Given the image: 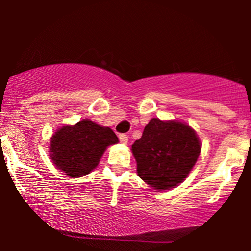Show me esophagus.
Listing matches in <instances>:
<instances>
[{
  "mask_svg": "<svg viewBox=\"0 0 251 251\" xmlns=\"http://www.w3.org/2000/svg\"><path fill=\"white\" fill-rule=\"evenodd\" d=\"M119 140H120V143L127 144L128 143V137L126 134H119Z\"/></svg>",
  "mask_w": 251,
  "mask_h": 251,
  "instance_id": "34e87169",
  "label": "esophagus"
}]
</instances>
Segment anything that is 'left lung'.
Returning a JSON list of instances; mask_svg holds the SVG:
<instances>
[{
    "label": "left lung",
    "mask_w": 251,
    "mask_h": 251,
    "mask_svg": "<svg viewBox=\"0 0 251 251\" xmlns=\"http://www.w3.org/2000/svg\"><path fill=\"white\" fill-rule=\"evenodd\" d=\"M201 140L185 123L153 118L132 145L137 174L155 190L176 188L188 177L201 153Z\"/></svg>",
    "instance_id": "1"
}]
</instances>
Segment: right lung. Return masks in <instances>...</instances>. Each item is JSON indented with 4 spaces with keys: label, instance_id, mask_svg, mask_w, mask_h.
Segmentation results:
<instances>
[{
    "label": "right lung",
    "instance_id": "obj_1",
    "mask_svg": "<svg viewBox=\"0 0 251 251\" xmlns=\"http://www.w3.org/2000/svg\"><path fill=\"white\" fill-rule=\"evenodd\" d=\"M116 133L89 119L65 125L50 138V159L71 178L93 171L107 146L117 144Z\"/></svg>",
    "mask_w": 251,
    "mask_h": 251
}]
</instances>
